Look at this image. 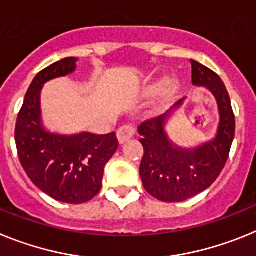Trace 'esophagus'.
Here are the masks:
<instances>
[{
	"instance_id": "34e87169",
	"label": "esophagus",
	"mask_w": 256,
	"mask_h": 256,
	"mask_svg": "<svg viewBox=\"0 0 256 256\" xmlns=\"http://www.w3.org/2000/svg\"><path fill=\"white\" fill-rule=\"evenodd\" d=\"M135 132H136V130H135L134 126L130 125V124H128V125H122L121 128H118V131H117L118 142L120 143H125V142H128V139H131V138L134 136Z\"/></svg>"
}]
</instances>
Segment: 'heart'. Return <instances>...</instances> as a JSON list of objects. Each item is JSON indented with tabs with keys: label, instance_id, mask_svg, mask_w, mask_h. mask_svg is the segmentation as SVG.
<instances>
[{
	"label": "heart",
	"instance_id": "1",
	"mask_svg": "<svg viewBox=\"0 0 256 256\" xmlns=\"http://www.w3.org/2000/svg\"><path fill=\"white\" fill-rule=\"evenodd\" d=\"M156 88H157V86H153V88H150V91H154ZM175 90H176V86L174 84H166L164 88H162V95L165 98H170L171 95L174 94Z\"/></svg>",
	"mask_w": 256,
	"mask_h": 256
}]
</instances>
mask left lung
<instances>
[{"label":"left lung","mask_w":256,"mask_h":256,"mask_svg":"<svg viewBox=\"0 0 256 256\" xmlns=\"http://www.w3.org/2000/svg\"><path fill=\"white\" fill-rule=\"evenodd\" d=\"M190 64L193 85L206 86L214 94L220 118L214 139L193 150H182L168 140L164 128L166 116L139 126V142L144 146L142 182L146 192L162 202L186 201L208 190L226 166L234 138V113L226 86L208 66L194 60Z\"/></svg>","instance_id":"8db88e82"}]
</instances>
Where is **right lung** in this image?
Returning a JSON list of instances; mask_svg holds the SVG:
<instances>
[{
	"instance_id": "obj_1",
	"label": "right lung",
	"mask_w": 256,
	"mask_h": 256,
	"mask_svg": "<svg viewBox=\"0 0 256 256\" xmlns=\"http://www.w3.org/2000/svg\"><path fill=\"white\" fill-rule=\"evenodd\" d=\"M76 60V58H66L36 76L18 114L15 143L22 166L37 188L56 201L78 205L99 193L104 166L118 148V140L116 132L62 136L46 132L42 128V85L73 72Z\"/></svg>"
}]
</instances>
